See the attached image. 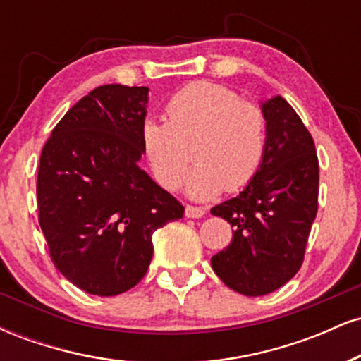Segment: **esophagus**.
<instances>
[{"label":"esophagus","instance_id":"obj_1","mask_svg":"<svg viewBox=\"0 0 361 361\" xmlns=\"http://www.w3.org/2000/svg\"><path fill=\"white\" fill-rule=\"evenodd\" d=\"M185 215L190 219H200L205 215V209L204 207H195V205H186L185 209Z\"/></svg>","mask_w":361,"mask_h":361}]
</instances>
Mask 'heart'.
Masks as SVG:
<instances>
[{
	"label": "heart",
	"mask_w": 361,
	"mask_h": 361,
	"mask_svg": "<svg viewBox=\"0 0 361 361\" xmlns=\"http://www.w3.org/2000/svg\"><path fill=\"white\" fill-rule=\"evenodd\" d=\"M168 123L146 118L140 146L157 183L173 190L183 180L190 151L197 161L186 180L195 198H210L226 186L243 188L255 178L267 149V118L255 103L227 86L193 81L169 98Z\"/></svg>",
	"instance_id": "heart-1"
}]
</instances>
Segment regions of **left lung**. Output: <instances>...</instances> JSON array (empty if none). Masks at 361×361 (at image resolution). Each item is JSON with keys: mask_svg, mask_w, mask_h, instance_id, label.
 Masks as SVG:
<instances>
[{"mask_svg": "<svg viewBox=\"0 0 361 361\" xmlns=\"http://www.w3.org/2000/svg\"><path fill=\"white\" fill-rule=\"evenodd\" d=\"M261 110L267 149L258 173L238 197L210 210L234 227L229 246L212 256L214 271L247 297L275 292L300 270L319 195L316 146L297 111L281 97Z\"/></svg>", "mask_w": 361, "mask_h": 361, "instance_id": "1", "label": "left lung"}]
</instances>
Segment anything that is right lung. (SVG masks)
<instances>
[{
	"label": "right lung",
	"mask_w": 361,
	"mask_h": 361,
	"mask_svg": "<svg viewBox=\"0 0 361 361\" xmlns=\"http://www.w3.org/2000/svg\"><path fill=\"white\" fill-rule=\"evenodd\" d=\"M147 93L98 86L68 110L40 154L39 224L52 263L91 295L135 287L152 259V233L185 212L139 168Z\"/></svg>",
	"instance_id": "1"
}]
</instances>
